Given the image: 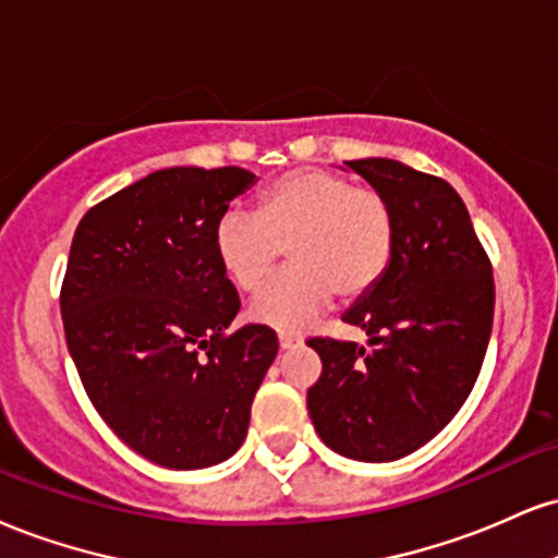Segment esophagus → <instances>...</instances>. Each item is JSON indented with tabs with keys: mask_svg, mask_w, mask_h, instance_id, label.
Segmentation results:
<instances>
[{
	"mask_svg": "<svg viewBox=\"0 0 558 558\" xmlns=\"http://www.w3.org/2000/svg\"><path fill=\"white\" fill-rule=\"evenodd\" d=\"M278 345H280V351H291V348L301 345V340L293 338V335H278Z\"/></svg>",
	"mask_w": 558,
	"mask_h": 558,
	"instance_id": "1",
	"label": "esophagus"
}]
</instances>
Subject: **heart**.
Returning <instances> with one entry per match:
<instances>
[{
    "mask_svg": "<svg viewBox=\"0 0 558 558\" xmlns=\"http://www.w3.org/2000/svg\"><path fill=\"white\" fill-rule=\"evenodd\" d=\"M398 223L385 194L325 169L288 171L265 186L257 213L228 210L213 228L220 270L239 291H257L288 246L291 270L250 304L257 325L301 332L330 306L368 296L395 257Z\"/></svg>",
    "mask_w": 558,
    "mask_h": 558,
    "instance_id": "1",
    "label": "heart"
}]
</instances>
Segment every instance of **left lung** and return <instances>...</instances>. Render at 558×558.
<instances>
[{
    "label": "left lung",
    "instance_id": "obj_1",
    "mask_svg": "<svg viewBox=\"0 0 558 558\" xmlns=\"http://www.w3.org/2000/svg\"><path fill=\"white\" fill-rule=\"evenodd\" d=\"M385 194L398 244L381 283L343 314L364 345L312 338L322 377L306 408L327 447L392 462L445 428L478 379L494 322V278L460 194L392 158L345 160Z\"/></svg>",
    "mask_w": 558,
    "mask_h": 558
}]
</instances>
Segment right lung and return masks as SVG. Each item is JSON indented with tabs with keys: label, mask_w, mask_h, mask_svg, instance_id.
Segmentation results:
<instances>
[{
	"label": "right lung",
	"mask_w": 558,
	"mask_h": 558,
	"mask_svg": "<svg viewBox=\"0 0 558 558\" xmlns=\"http://www.w3.org/2000/svg\"><path fill=\"white\" fill-rule=\"evenodd\" d=\"M252 171L173 166L85 213L62 286L66 348L100 418L156 465L197 471L231 458L278 338L226 335L236 288L213 228Z\"/></svg>",
	"instance_id": "1"
}]
</instances>
